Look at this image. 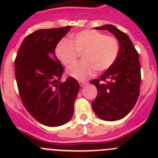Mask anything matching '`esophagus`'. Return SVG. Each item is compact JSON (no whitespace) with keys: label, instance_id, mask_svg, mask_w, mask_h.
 Listing matches in <instances>:
<instances>
[{"label":"esophagus","instance_id":"1","mask_svg":"<svg viewBox=\"0 0 158 158\" xmlns=\"http://www.w3.org/2000/svg\"><path fill=\"white\" fill-rule=\"evenodd\" d=\"M86 82L85 81H79V85H80V86H81V87H83V86H85L86 85Z\"/></svg>","mask_w":158,"mask_h":158}]
</instances>
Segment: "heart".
I'll use <instances>...</instances> for the list:
<instances>
[{
	"instance_id": "heart-1",
	"label": "heart",
	"mask_w": 158,
	"mask_h": 158,
	"mask_svg": "<svg viewBox=\"0 0 158 158\" xmlns=\"http://www.w3.org/2000/svg\"><path fill=\"white\" fill-rule=\"evenodd\" d=\"M119 52V43L115 36L94 30H85L73 35L72 41L63 39L55 48L57 58L65 66L76 62L82 53L81 62L68 69V73L83 80L91 76L95 69L104 72L112 66Z\"/></svg>"
}]
</instances>
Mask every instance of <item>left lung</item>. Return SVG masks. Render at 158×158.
<instances>
[{
    "label": "left lung",
    "mask_w": 158,
    "mask_h": 158,
    "mask_svg": "<svg viewBox=\"0 0 158 158\" xmlns=\"http://www.w3.org/2000/svg\"><path fill=\"white\" fill-rule=\"evenodd\" d=\"M95 29L111 32L119 43V52L112 66L100 78L90 82L98 92L92 107L96 115L104 120H118L132 110L139 96L141 65L139 53L127 35L115 26L107 24Z\"/></svg>",
    "instance_id": "8db88e82"
}]
</instances>
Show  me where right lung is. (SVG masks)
Returning <instances> with one entry per match:
<instances>
[{"instance_id":"right-lung-1","label":"right lung","mask_w":158,"mask_h":158,"mask_svg":"<svg viewBox=\"0 0 158 158\" xmlns=\"http://www.w3.org/2000/svg\"><path fill=\"white\" fill-rule=\"evenodd\" d=\"M71 26L40 29L25 37L15 59V76L23 106L38 122L48 127L63 125L72 118L80 85L69 77L61 81L64 69L55 48Z\"/></svg>"}]
</instances>
